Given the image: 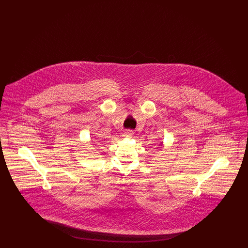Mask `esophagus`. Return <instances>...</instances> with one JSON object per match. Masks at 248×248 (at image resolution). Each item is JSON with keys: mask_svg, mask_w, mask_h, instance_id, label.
Instances as JSON below:
<instances>
[{"mask_svg": "<svg viewBox=\"0 0 248 248\" xmlns=\"http://www.w3.org/2000/svg\"><path fill=\"white\" fill-rule=\"evenodd\" d=\"M123 136H124V137H128V138H130V137L133 136V131L129 129L124 130V133H123Z\"/></svg>", "mask_w": 248, "mask_h": 248, "instance_id": "esophagus-1", "label": "esophagus"}]
</instances>
